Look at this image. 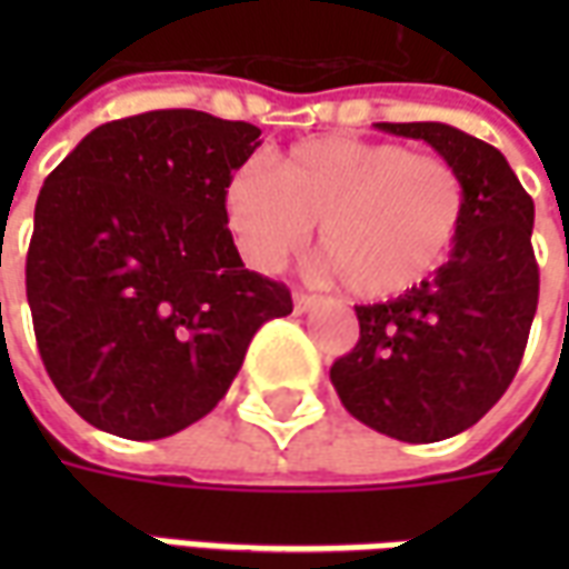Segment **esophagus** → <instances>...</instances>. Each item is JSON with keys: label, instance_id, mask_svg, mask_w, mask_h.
I'll list each match as a JSON object with an SVG mask.
<instances>
[{"label": "esophagus", "instance_id": "obj_1", "mask_svg": "<svg viewBox=\"0 0 569 569\" xmlns=\"http://www.w3.org/2000/svg\"><path fill=\"white\" fill-rule=\"evenodd\" d=\"M292 305H296V313H308V310L317 308V296H308V292H296V296H292Z\"/></svg>", "mask_w": 569, "mask_h": 569}]
</instances>
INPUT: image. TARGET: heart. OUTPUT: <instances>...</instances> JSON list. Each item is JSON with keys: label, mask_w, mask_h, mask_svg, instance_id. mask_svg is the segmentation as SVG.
I'll list each match as a JSON object with an SVG mask.
<instances>
[{"label": "heart", "mask_w": 569, "mask_h": 569, "mask_svg": "<svg viewBox=\"0 0 569 569\" xmlns=\"http://www.w3.org/2000/svg\"><path fill=\"white\" fill-rule=\"evenodd\" d=\"M224 222L243 259L273 271L320 222L329 268L359 298L406 296L448 261L466 219L457 167L399 142L313 137L273 170L247 163L222 191Z\"/></svg>", "instance_id": "1"}]
</instances>
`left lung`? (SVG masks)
Segmentation results:
<instances>
[{"instance_id":"obj_1","label":"left lung","mask_w":569,"mask_h":569,"mask_svg":"<svg viewBox=\"0 0 569 569\" xmlns=\"http://www.w3.org/2000/svg\"><path fill=\"white\" fill-rule=\"evenodd\" d=\"M375 128L423 140L457 167L463 231L427 283L383 305H359L357 347L329 378L359 423L423 445L478 423L521 366L539 298L533 200L502 151L463 130L441 121Z\"/></svg>"}]
</instances>
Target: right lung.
Returning <instances> with one entry per match:
<instances>
[{
    "mask_svg": "<svg viewBox=\"0 0 569 569\" xmlns=\"http://www.w3.org/2000/svg\"><path fill=\"white\" fill-rule=\"evenodd\" d=\"M261 130L198 109L109 121L57 163L36 200L27 301L57 393L121 439L210 415L261 322L292 313L247 271L224 182Z\"/></svg>",
    "mask_w": 569,
    "mask_h": 569,
    "instance_id": "add662e5",
    "label": "right lung"
}]
</instances>
